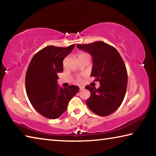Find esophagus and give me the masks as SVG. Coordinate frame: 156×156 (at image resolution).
<instances>
[{
  "label": "esophagus",
  "instance_id": "34e87169",
  "mask_svg": "<svg viewBox=\"0 0 156 156\" xmlns=\"http://www.w3.org/2000/svg\"><path fill=\"white\" fill-rule=\"evenodd\" d=\"M83 89H84V87H82V86H80V91L83 90Z\"/></svg>",
  "mask_w": 156,
  "mask_h": 156
}]
</instances>
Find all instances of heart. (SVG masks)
I'll use <instances>...</instances> for the list:
<instances>
[{
    "mask_svg": "<svg viewBox=\"0 0 156 156\" xmlns=\"http://www.w3.org/2000/svg\"><path fill=\"white\" fill-rule=\"evenodd\" d=\"M83 54H84V53H80V54H79V56H80V55H83ZM76 83H79V82H80V79H77V80H76Z\"/></svg>",
    "mask_w": 156,
    "mask_h": 156,
    "instance_id": "b5f03b06",
    "label": "heart"
}]
</instances>
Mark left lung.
Returning <instances> with one entry per match:
<instances>
[{
	"label": "left lung",
	"mask_w": 156,
	"mask_h": 156,
	"mask_svg": "<svg viewBox=\"0 0 156 156\" xmlns=\"http://www.w3.org/2000/svg\"><path fill=\"white\" fill-rule=\"evenodd\" d=\"M79 49L90 54L93 57L91 76L99 81L100 87L85 89L91 96L86 103L94 113L107 116L118 109L125 98L127 86V71L125 62L114 47L102 41L87 44H77Z\"/></svg>",
	"instance_id": "1"
}]
</instances>
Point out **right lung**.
Returning <instances> with one entry per match:
<instances>
[{"instance_id":"1","label":"right lung","mask_w":156,"mask_h":156,"mask_svg":"<svg viewBox=\"0 0 156 156\" xmlns=\"http://www.w3.org/2000/svg\"><path fill=\"white\" fill-rule=\"evenodd\" d=\"M74 47H44L34 55L26 72L25 89L31 104L49 119L59 118L79 91L77 86L61 88L57 83V73L63 72V60Z\"/></svg>"}]
</instances>
